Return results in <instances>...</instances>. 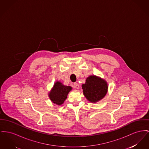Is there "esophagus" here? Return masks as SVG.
Returning a JSON list of instances; mask_svg holds the SVG:
<instances>
[{"label":"esophagus","instance_id":"esophagus-1","mask_svg":"<svg viewBox=\"0 0 149 149\" xmlns=\"http://www.w3.org/2000/svg\"><path fill=\"white\" fill-rule=\"evenodd\" d=\"M73 86H74V88L75 89H79V84L77 83H74Z\"/></svg>","mask_w":149,"mask_h":149}]
</instances>
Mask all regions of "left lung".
<instances>
[{
    "instance_id": "obj_1",
    "label": "left lung",
    "mask_w": 149,
    "mask_h": 149,
    "mask_svg": "<svg viewBox=\"0 0 149 149\" xmlns=\"http://www.w3.org/2000/svg\"><path fill=\"white\" fill-rule=\"evenodd\" d=\"M81 87L84 96L92 103H96L101 100L108 91L107 81L95 75L89 76Z\"/></svg>"
}]
</instances>
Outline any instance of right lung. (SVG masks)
I'll use <instances>...</instances> for the list:
<instances>
[{
	"label": "right lung",
	"instance_id": "right-lung-1",
	"mask_svg": "<svg viewBox=\"0 0 149 149\" xmlns=\"http://www.w3.org/2000/svg\"><path fill=\"white\" fill-rule=\"evenodd\" d=\"M71 90V87L65 86L60 81H57L49 91L48 97L53 103L60 106L63 104Z\"/></svg>",
	"mask_w": 149,
	"mask_h": 149
}]
</instances>
